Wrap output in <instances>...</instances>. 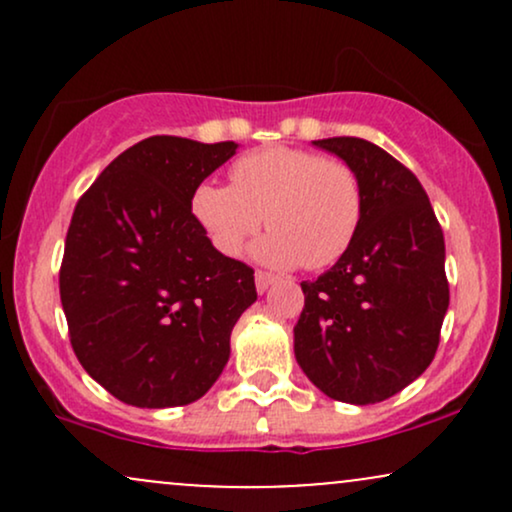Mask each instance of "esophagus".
<instances>
[{"mask_svg":"<svg viewBox=\"0 0 512 512\" xmlns=\"http://www.w3.org/2000/svg\"><path fill=\"white\" fill-rule=\"evenodd\" d=\"M276 281V276L274 274H267V272H257L255 274V286H257V293H264L269 289V286H272Z\"/></svg>","mask_w":512,"mask_h":512,"instance_id":"1","label":"esophagus"}]
</instances>
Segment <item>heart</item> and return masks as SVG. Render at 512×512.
I'll list each match as a JSON object with an SVG mask.
<instances>
[{"instance_id": "obj_1", "label": "heart", "mask_w": 512, "mask_h": 512, "mask_svg": "<svg viewBox=\"0 0 512 512\" xmlns=\"http://www.w3.org/2000/svg\"><path fill=\"white\" fill-rule=\"evenodd\" d=\"M233 185L202 182L192 211L223 255H236L267 216L272 228L252 255L272 267H330L349 250L363 214L356 173L342 161L269 146L236 161Z\"/></svg>"}]
</instances>
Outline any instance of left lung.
I'll return each instance as SVG.
<instances>
[{
	"mask_svg": "<svg viewBox=\"0 0 512 512\" xmlns=\"http://www.w3.org/2000/svg\"><path fill=\"white\" fill-rule=\"evenodd\" d=\"M313 146L354 170L363 214L337 264L301 284L293 351L317 390L363 407L397 395L436 356L450 303L445 240L421 182L385 149L358 137Z\"/></svg>",
	"mask_w": 512,
	"mask_h": 512,
	"instance_id": "8db88e82",
	"label": "left lung"
}]
</instances>
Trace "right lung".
Segmentation results:
<instances>
[{"label": "right lung", "instance_id": "obj_1", "mask_svg": "<svg viewBox=\"0 0 512 512\" xmlns=\"http://www.w3.org/2000/svg\"><path fill=\"white\" fill-rule=\"evenodd\" d=\"M238 151L149 137L129 146L76 204L60 298L74 354L120 402H197L231 356L238 317L257 301L255 272L221 255L192 195Z\"/></svg>", "mask_w": 512, "mask_h": 512}]
</instances>
